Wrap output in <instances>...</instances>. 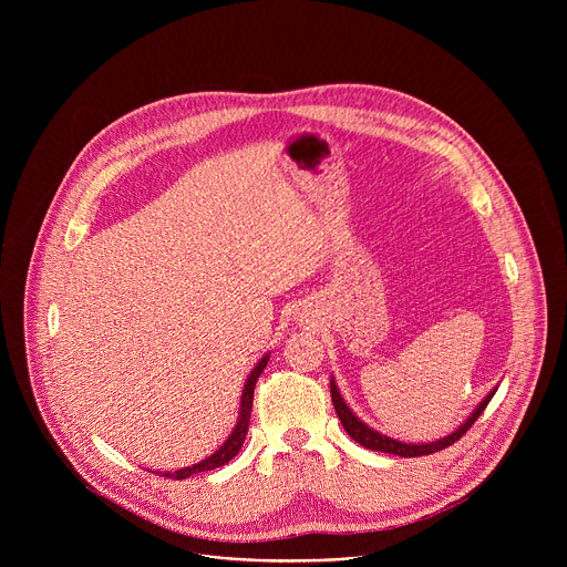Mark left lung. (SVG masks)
<instances>
[{
    "label": "left lung",
    "instance_id": "8db88e82",
    "mask_svg": "<svg viewBox=\"0 0 567 567\" xmlns=\"http://www.w3.org/2000/svg\"><path fill=\"white\" fill-rule=\"evenodd\" d=\"M330 390H332V401H334V409H337V415H339V420H341V424H343V429L348 431V435L354 440V442H359L361 446H365V449H370V451H381V453H392V455H401V457H417V455H431V453H437V451H442V449H446V446H451V444H455L473 424H475V420L482 415V411L487 409V403L492 401V396H494V392L484 399L480 406L473 411V415L455 431V433H451L449 437H444V440H437V442H433V444H403V442H396V440H390V437H385V435H381V433H377V431H372L370 426H365L348 406H346V401H343V396H341V392H339V388H337V383L334 381H330Z\"/></svg>",
    "mask_w": 567,
    "mask_h": 567
}]
</instances>
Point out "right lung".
I'll return each instance as SVG.
<instances>
[{
  "mask_svg": "<svg viewBox=\"0 0 567 567\" xmlns=\"http://www.w3.org/2000/svg\"><path fill=\"white\" fill-rule=\"evenodd\" d=\"M267 361H269V357H265V359L254 368V372L249 374L247 385H245V392H241V406H239L237 426L233 429V433H230V437L224 442V446H221L217 453H213L210 457H206L204 462H199V464H193V466H188V468H179V471H175V473L168 471V473H158V475H166V477H173V480H184V477H188V475H193V473L219 468V466L228 464V462L239 453L241 444H245L247 431H249V420H251V409H254V390H256V383H258L260 374H262L265 368H267Z\"/></svg>",
  "mask_w": 567,
  "mask_h": 567,
  "instance_id": "obj_1",
  "label": "right lung"
}]
</instances>
